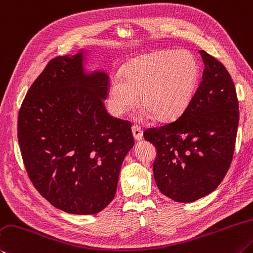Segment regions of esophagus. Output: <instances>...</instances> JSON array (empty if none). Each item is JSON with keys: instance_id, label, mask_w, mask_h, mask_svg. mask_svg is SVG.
Here are the masks:
<instances>
[{"instance_id": "1", "label": "esophagus", "mask_w": 253, "mask_h": 253, "mask_svg": "<svg viewBox=\"0 0 253 253\" xmlns=\"http://www.w3.org/2000/svg\"><path fill=\"white\" fill-rule=\"evenodd\" d=\"M131 132H132V136H134L135 140L139 141L142 138V130L140 129V127L138 126H132L131 127Z\"/></svg>"}]
</instances>
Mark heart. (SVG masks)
<instances>
[{
	"mask_svg": "<svg viewBox=\"0 0 253 253\" xmlns=\"http://www.w3.org/2000/svg\"><path fill=\"white\" fill-rule=\"evenodd\" d=\"M198 65L188 52H162L135 58L123 68L121 80L108 87L107 103L115 116H123L139 102L160 122L186 111L195 94ZM147 113V114H148Z\"/></svg>",
	"mask_w": 253,
	"mask_h": 253,
	"instance_id": "1",
	"label": "heart"
}]
</instances>
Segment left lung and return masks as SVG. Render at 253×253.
<instances>
[{"label":"left lung","mask_w":253,"mask_h":253,"mask_svg":"<svg viewBox=\"0 0 253 253\" xmlns=\"http://www.w3.org/2000/svg\"><path fill=\"white\" fill-rule=\"evenodd\" d=\"M199 53L203 81L189 106L176 121L144 132L157 150L153 170L158 189L178 203L198 200L220 185L237 138L239 104L231 76L218 59Z\"/></svg>","instance_id":"obj_1"}]
</instances>
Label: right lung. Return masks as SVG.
<instances>
[{
  "label": "right lung",
  "instance_id": "add662e5",
  "mask_svg": "<svg viewBox=\"0 0 253 253\" xmlns=\"http://www.w3.org/2000/svg\"><path fill=\"white\" fill-rule=\"evenodd\" d=\"M85 53L50 59L27 91L17 121L31 181L55 208L74 214H94L109 205L134 146L130 123L105 108L107 74L86 73Z\"/></svg>",
  "mask_w": 253,
  "mask_h": 253
}]
</instances>
